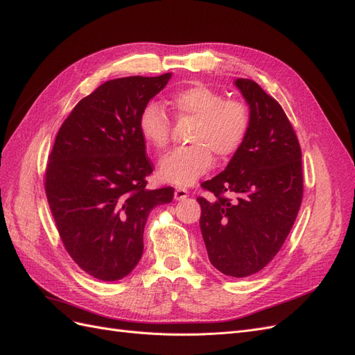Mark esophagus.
Returning <instances> with one entry per match:
<instances>
[{"mask_svg": "<svg viewBox=\"0 0 355 355\" xmlns=\"http://www.w3.org/2000/svg\"><path fill=\"white\" fill-rule=\"evenodd\" d=\"M188 197V191L185 188H176L175 191V200L176 201H180V200H185Z\"/></svg>", "mask_w": 355, "mask_h": 355, "instance_id": "obj_1", "label": "esophagus"}]
</instances>
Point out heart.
Masks as SVG:
<instances>
[{
  "mask_svg": "<svg viewBox=\"0 0 355 355\" xmlns=\"http://www.w3.org/2000/svg\"><path fill=\"white\" fill-rule=\"evenodd\" d=\"M176 120L192 121L188 146L163 158L159 176L168 184H194L213 164V155L228 159L240 151L250 130L252 114L247 103L225 96L204 84H192L170 94ZM139 132L148 145L163 151L170 144L171 121L163 106L151 102L139 115Z\"/></svg>",
  "mask_w": 355,
  "mask_h": 355,
  "instance_id": "heart-1",
  "label": "heart"
}]
</instances>
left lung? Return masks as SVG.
<instances>
[{
    "label": "left lung",
    "mask_w": 355,
    "mask_h": 355,
    "mask_svg": "<svg viewBox=\"0 0 355 355\" xmlns=\"http://www.w3.org/2000/svg\"><path fill=\"white\" fill-rule=\"evenodd\" d=\"M235 85L250 106V130L227 168L201 184L213 198L197 201L209 261L241 278L280 252L302 202L304 175L297 136L282 105L253 80Z\"/></svg>",
    "instance_id": "1"
}]
</instances>
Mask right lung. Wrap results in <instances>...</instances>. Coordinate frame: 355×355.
Returning a JSON list of instances; mask_svg holds the SVG:
<instances>
[{
  "instance_id": "obj_1",
  "label": "right lung",
  "mask_w": 355,
  "mask_h": 355,
  "mask_svg": "<svg viewBox=\"0 0 355 355\" xmlns=\"http://www.w3.org/2000/svg\"><path fill=\"white\" fill-rule=\"evenodd\" d=\"M171 73L110 80L63 121L49 155L44 188L60 240L83 271L121 280L144 253L149 213L175 189H146L154 166L139 115Z\"/></svg>"
}]
</instances>
